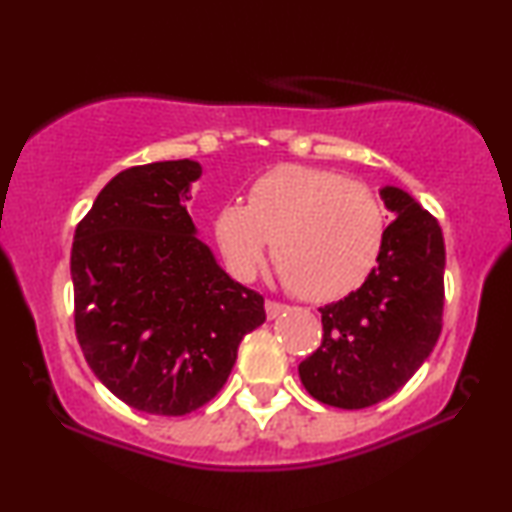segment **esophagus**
Here are the masks:
<instances>
[{
  "label": "esophagus",
  "mask_w": 512,
  "mask_h": 512,
  "mask_svg": "<svg viewBox=\"0 0 512 512\" xmlns=\"http://www.w3.org/2000/svg\"><path fill=\"white\" fill-rule=\"evenodd\" d=\"M284 312H286V305L275 303V300H265V314H268V319H277L279 314Z\"/></svg>",
  "instance_id": "obj_1"
}]
</instances>
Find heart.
<instances>
[{
  "label": "heart",
  "mask_w": 512,
  "mask_h": 512,
  "mask_svg": "<svg viewBox=\"0 0 512 512\" xmlns=\"http://www.w3.org/2000/svg\"><path fill=\"white\" fill-rule=\"evenodd\" d=\"M214 240L230 275L256 277L268 256L277 277L314 303L345 298L373 275L387 244V212L366 184L338 172L279 165L214 214Z\"/></svg>",
  "instance_id": "b5f03b06"
}]
</instances>
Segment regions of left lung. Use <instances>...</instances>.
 Instances as JSON below:
<instances>
[{
	"instance_id": "left-lung-1",
	"label": "left lung",
	"mask_w": 512,
	"mask_h": 512,
	"mask_svg": "<svg viewBox=\"0 0 512 512\" xmlns=\"http://www.w3.org/2000/svg\"><path fill=\"white\" fill-rule=\"evenodd\" d=\"M380 198L394 214L380 263L347 298L319 307L324 338L298 366L310 396L342 410L396 394L443 328V230L403 188L382 186Z\"/></svg>"
}]
</instances>
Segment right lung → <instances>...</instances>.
<instances>
[{
	"label": "right lung",
	"instance_id": "add662e5",
	"mask_svg": "<svg viewBox=\"0 0 512 512\" xmlns=\"http://www.w3.org/2000/svg\"><path fill=\"white\" fill-rule=\"evenodd\" d=\"M195 160L118 172L76 226L74 324L97 380L130 408L181 417L219 394L263 296L228 277L186 212Z\"/></svg>",
	"mask_w": 512,
	"mask_h": 512
}]
</instances>
